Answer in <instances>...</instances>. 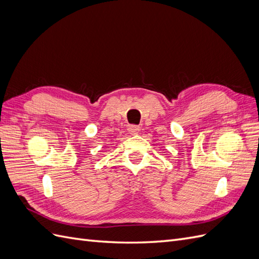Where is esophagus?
<instances>
[{
	"label": "esophagus",
	"instance_id": "34e87169",
	"mask_svg": "<svg viewBox=\"0 0 259 259\" xmlns=\"http://www.w3.org/2000/svg\"><path fill=\"white\" fill-rule=\"evenodd\" d=\"M127 131H128V133H130L131 135H136V134H138V133H139L140 127L137 126V125H130Z\"/></svg>",
	"mask_w": 259,
	"mask_h": 259
}]
</instances>
